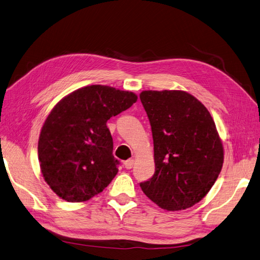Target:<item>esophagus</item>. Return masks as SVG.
<instances>
[{"instance_id":"34e87169","label":"esophagus","mask_w":260,"mask_h":260,"mask_svg":"<svg viewBox=\"0 0 260 260\" xmlns=\"http://www.w3.org/2000/svg\"><path fill=\"white\" fill-rule=\"evenodd\" d=\"M134 164H135V160L134 159H129V160H126V161L123 162V166H124V168L126 170L132 169V167H134Z\"/></svg>"}]
</instances>
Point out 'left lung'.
<instances>
[{"mask_svg": "<svg viewBox=\"0 0 260 260\" xmlns=\"http://www.w3.org/2000/svg\"><path fill=\"white\" fill-rule=\"evenodd\" d=\"M140 100L151 124L155 172L143 193L167 211L204 198L217 180L224 151L211 113L185 91L145 90Z\"/></svg>", "mask_w": 260, "mask_h": 260, "instance_id": "8db88e82", "label": "left lung"}]
</instances>
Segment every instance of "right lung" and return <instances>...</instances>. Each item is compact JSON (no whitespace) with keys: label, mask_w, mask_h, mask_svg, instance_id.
I'll use <instances>...</instances> for the list:
<instances>
[{"label":"right lung","mask_w":260,"mask_h":260,"mask_svg":"<svg viewBox=\"0 0 260 260\" xmlns=\"http://www.w3.org/2000/svg\"><path fill=\"white\" fill-rule=\"evenodd\" d=\"M134 92L92 85L60 100L44 123L39 159L44 179L67 202L103 192L118 173L107 121L134 105Z\"/></svg>","instance_id":"obj_1"}]
</instances>
